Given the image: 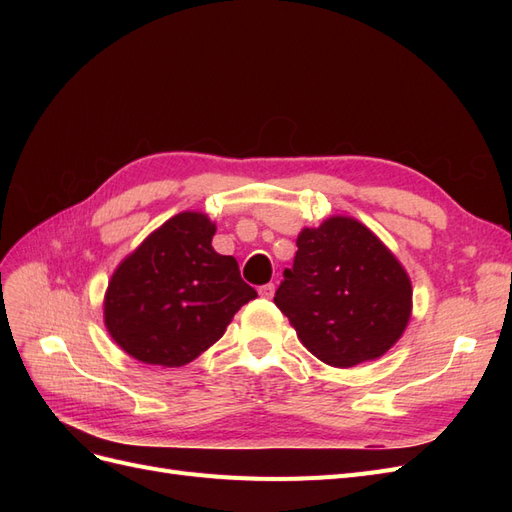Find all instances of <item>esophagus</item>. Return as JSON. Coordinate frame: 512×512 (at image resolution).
<instances>
[{
    "mask_svg": "<svg viewBox=\"0 0 512 512\" xmlns=\"http://www.w3.org/2000/svg\"><path fill=\"white\" fill-rule=\"evenodd\" d=\"M258 294L262 299H271L273 294H275V284H265V286H260L258 288Z\"/></svg>",
    "mask_w": 512,
    "mask_h": 512,
    "instance_id": "1",
    "label": "esophagus"
}]
</instances>
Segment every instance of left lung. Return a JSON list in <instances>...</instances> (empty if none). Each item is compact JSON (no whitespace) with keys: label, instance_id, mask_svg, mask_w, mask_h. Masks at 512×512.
Listing matches in <instances>:
<instances>
[{"label":"left lung","instance_id":"left-lung-1","mask_svg":"<svg viewBox=\"0 0 512 512\" xmlns=\"http://www.w3.org/2000/svg\"><path fill=\"white\" fill-rule=\"evenodd\" d=\"M297 247L273 301L303 346L331 367L393 348L412 314V284L389 247L344 215L303 228Z\"/></svg>","mask_w":512,"mask_h":512}]
</instances>
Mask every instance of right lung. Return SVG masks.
Returning a JSON list of instances; mask_svg holds the SVG:
<instances>
[{
    "mask_svg": "<svg viewBox=\"0 0 512 512\" xmlns=\"http://www.w3.org/2000/svg\"><path fill=\"white\" fill-rule=\"evenodd\" d=\"M215 224L183 211L115 269L104 297L108 333L136 361L181 367L218 342L258 294L232 256L211 247Z\"/></svg>",
    "mask_w": 512,
    "mask_h": 512,
    "instance_id": "right-lung-1",
    "label": "right lung"
}]
</instances>
